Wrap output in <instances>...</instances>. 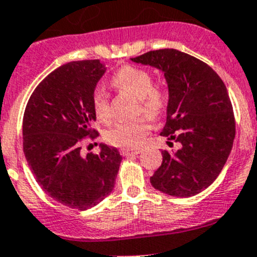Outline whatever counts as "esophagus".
<instances>
[{"label": "esophagus", "instance_id": "1", "mask_svg": "<svg viewBox=\"0 0 257 257\" xmlns=\"http://www.w3.org/2000/svg\"><path fill=\"white\" fill-rule=\"evenodd\" d=\"M139 153H141V151H139V149H137V151H131V149H121L120 151V154L123 157L136 156V154H139Z\"/></svg>", "mask_w": 257, "mask_h": 257}]
</instances>
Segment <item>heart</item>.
<instances>
[{
  "instance_id": "b5f03b06",
  "label": "heart",
  "mask_w": 257,
  "mask_h": 257,
  "mask_svg": "<svg viewBox=\"0 0 257 257\" xmlns=\"http://www.w3.org/2000/svg\"><path fill=\"white\" fill-rule=\"evenodd\" d=\"M111 84L119 90L138 99L137 113L149 116L161 115L168 104V94L164 89L153 86V79L147 70L137 66L126 65L119 69L111 79ZM93 109L98 120L108 123L111 120L109 95L99 88L93 94ZM149 132V123L146 116L134 120L121 121L111 126L105 133V141L111 146L124 149H136L142 146Z\"/></svg>"
}]
</instances>
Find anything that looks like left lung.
<instances>
[{
	"label": "left lung",
	"mask_w": 257,
	"mask_h": 257,
	"mask_svg": "<svg viewBox=\"0 0 257 257\" xmlns=\"http://www.w3.org/2000/svg\"><path fill=\"white\" fill-rule=\"evenodd\" d=\"M132 61L164 73L169 100L161 136L168 146L179 144L176 152L162 151L152 186L176 197L197 195L217 178L232 149L235 115L227 89L206 62L178 50H154Z\"/></svg>",
	"instance_id": "left-lung-1"
}]
</instances>
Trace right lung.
Listing matches in <instances>:
<instances>
[{"mask_svg": "<svg viewBox=\"0 0 257 257\" xmlns=\"http://www.w3.org/2000/svg\"><path fill=\"white\" fill-rule=\"evenodd\" d=\"M105 73L99 60L71 61L50 73L27 101L22 121L24 153L37 183L55 201L76 210L98 205L113 191L121 162L118 149L81 154L91 123L95 86Z\"/></svg>", "mask_w": 257, "mask_h": 257, "instance_id": "add662e5", "label": "right lung"}]
</instances>
